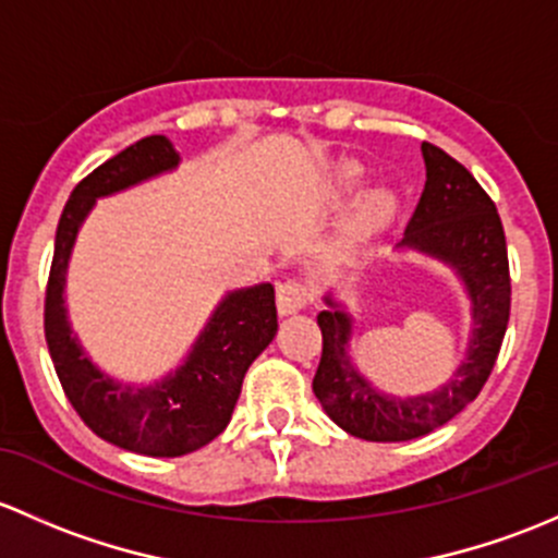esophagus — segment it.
<instances>
[{
  "label": "esophagus",
  "mask_w": 558,
  "mask_h": 558,
  "mask_svg": "<svg viewBox=\"0 0 558 558\" xmlns=\"http://www.w3.org/2000/svg\"><path fill=\"white\" fill-rule=\"evenodd\" d=\"M312 303V287L301 279H284L277 287L279 314H295Z\"/></svg>",
  "instance_id": "1"
}]
</instances>
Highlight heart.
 <instances>
[{"label": "heart", "instance_id": "b5f03b06", "mask_svg": "<svg viewBox=\"0 0 558 558\" xmlns=\"http://www.w3.org/2000/svg\"><path fill=\"white\" fill-rule=\"evenodd\" d=\"M360 166H343L341 171H338V180H341V185H354V182L360 180ZM395 215V198L389 193H373L371 198L365 201L363 206V222L367 228H378L384 226V222L389 220V217Z\"/></svg>", "mask_w": 558, "mask_h": 558}]
</instances>
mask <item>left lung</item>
<instances>
[{
    "mask_svg": "<svg viewBox=\"0 0 558 558\" xmlns=\"http://www.w3.org/2000/svg\"><path fill=\"white\" fill-rule=\"evenodd\" d=\"M422 153L427 182L408 220L403 244L457 266L473 298L475 336L468 360L440 392L395 400L378 395L349 363L347 314H319L322 357L314 395L338 427L373 444L422 438L451 422L484 389L508 330L510 266L497 206L449 153L433 142H424Z\"/></svg>",
    "mask_w": 558,
    "mask_h": 558,
    "instance_id": "obj_1",
    "label": "left lung"
}]
</instances>
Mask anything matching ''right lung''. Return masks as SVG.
Returning <instances> with one entry per match:
<instances>
[{
    "mask_svg": "<svg viewBox=\"0 0 558 558\" xmlns=\"http://www.w3.org/2000/svg\"><path fill=\"white\" fill-rule=\"evenodd\" d=\"M166 136H145L77 182L56 228V250L45 287V341L64 395L99 438L145 457H182L211 444L231 422L252 360L277 336L271 284L228 295L201 332L187 363L147 389L120 387L90 365L74 341L64 308V274L74 236L99 195L136 185L177 166Z\"/></svg>",
    "mask_w": 558,
    "mask_h": 558,
    "instance_id": "obj_1",
    "label": "right lung"
}]
</instances>
